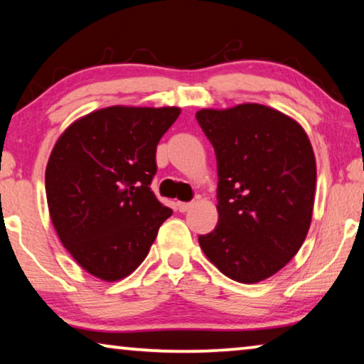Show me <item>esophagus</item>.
I'll list each match as a JSON object with an SVG mask.
<instances>
[{
	"label": "esophagus",
	"instance_id": "1",
	"mask_svg": "<svg viewBox=\"0 0 364 364\" xmlns=\"http://www.w3.org/2000/svg\"><path fill=\"white\" fill-rule=\"evenodd\" d=\"M192 205L193 203H190V201H177V210L182 211V213H183V211H187V210L192 208Z\"/></svg>",
	"mask_w": 364,
	"mask_h": 364
}]
</instances>
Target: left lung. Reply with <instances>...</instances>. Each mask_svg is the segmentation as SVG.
I'll use <instances>...</instances> for the list:
<instances>
[{"instance_id": "1", "label": "left lung", "mask_w": 364, "mask_h": 364, "mask_svg": "<svg viewBox=\"0 0 364 364\" xmlns=\"http://www.w3.org/2000/svg\"><path fill=\"white\" fill-rule=\"evenodd\" d=\"M218 163V226L198 237L223 275L252 284L288 264L309 231L316 158L304 128L262 104L201 109Z\"/></svg>"}]
</instances>
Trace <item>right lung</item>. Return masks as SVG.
I'll list each match as a JSON object with an SVG mask.
<instances>
[{"label": "right lung", "instance_id": "obj_1", "mask_svg": "<svg viewBox=\"0 0 364 364\" xmlns=\"http://www.w3.org/2000/svg\"><path fill=\"white\" fill-rule=\"evenodd\" d=\"M178 107L94 110L66 128L46 169L53 228L92 277L119 282L146 259L172 210L156 198V146Z\"/></svg>", "mask_w": 364, "mask_h": 364}]
</instances>
